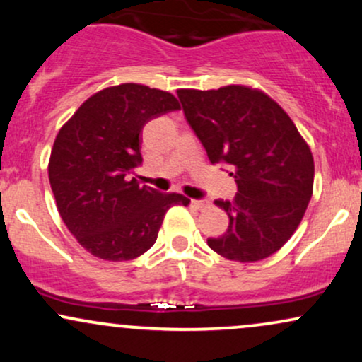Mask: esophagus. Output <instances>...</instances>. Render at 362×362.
Segmentation results:
<instances>
[{
    "label": "esophagus",
    "mask_w": 362,
    "mask_h": 362,
    "mask_svg": "<svg viewBox=\"0 0 362 362\" xmlns=\"http://www.w3.org/2000/svg\"><path fill=\"white\" fill-rule=\"evenodd\" d=\"M190 206L195 207V209H204V207L209 206V201H206V199H192Z\"/></svg>",
    "instance_id": "1"
}]
</instances>
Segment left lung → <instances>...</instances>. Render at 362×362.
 <instances>
[{"label":"left lung","instance_id":"left-lung-1","mask_svg":"<svg viewBox=\"0 0 362 362\" xmlns=\"http://www.w3.org/2000/svg\"><path fill=\"white\" fill-rule=\"evenodd\" d=\"M177 95L211 163L230 167L238 187L233 201H216L230 226L207 245L236 262L272 255L296 231L313 194L308 144L289 115L259 90L231 85Z\"/></svg>","mask_w":362,"mask_h":362}]
</instances>
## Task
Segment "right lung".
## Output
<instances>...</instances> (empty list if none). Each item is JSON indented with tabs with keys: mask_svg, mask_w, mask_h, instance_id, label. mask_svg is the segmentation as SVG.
<instances>
[{
	"mask_svg": "<svg viewBox=\"0 0 362 362\" xmlns=\"http://www.w3.org/2000/svg\"><path fill=\"white\" fill-rule=\"evenodd\" d=\"M173 110L180 103L168 91L124 83L95 93L61 127L49 182L62 221L91 255L112 262L143 255L170 207L190 202L127 180L143 163V127Z\"/></svg>",
	"mask_w": 362,
	"mask_h": 362,
	"instance_id": "obj_1",
	"label": "right lung"
}]
</instances>
